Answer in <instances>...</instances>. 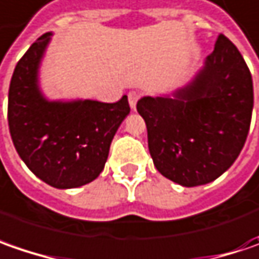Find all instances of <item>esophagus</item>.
<instances>
[{"instance_id": "obj_1", "label": "esophagus", "mask_w": 259, "mask_h": 259, "mask_svg": "<svg viewBox=\"0 0 259 259\" xmlns=\"http://www.w3.org/2000/svg\"><path fill=\"white\" fill-rule=\"evenodd\" d=\"M140 99V94L138 92H130L129 93V104L130 107H132V110H135L136 109V103Z\"/></svg>"}]
</instances>
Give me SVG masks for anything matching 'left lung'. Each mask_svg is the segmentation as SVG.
Instances as JSON below:
<instances>
[{
    "label": "left lung",
    "instance_id": "left-lung-1",
    "mask_svg": "<svg viewBox=\"0 0 259 259\" xmlns=\"http://www.w3.org/2000/svg\"><path fill=\"white\" fill-rule=\"evenodd\" d=\"M136 107L157 170L186 188L206 185L227 172L244 147L254 107L252 77L221 34L188 84L145 96Z\"/></svg>",
    "mask_w": 259,
    "mask_h": 259
}]
</instances>
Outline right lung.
I'll return each instance as SVG.
<instances>
[{"mask_svg":"<svg viewBox=\"0 0 259 259\" xmlns=\"http://www.w3.org/2000/svg\"><path fill=\"white\" fill-rule=\"evenodd\" d=\"M53 32H46L17 63L8 92V126L15 150L42 182L78 188L104 169L116 132L130 113L119 102L51 100L40 85V66Z\"/></svg>","mask_w":259,"mask_h":259,"instance_id":"add662e5","label":"right lung"}]
</instances>
